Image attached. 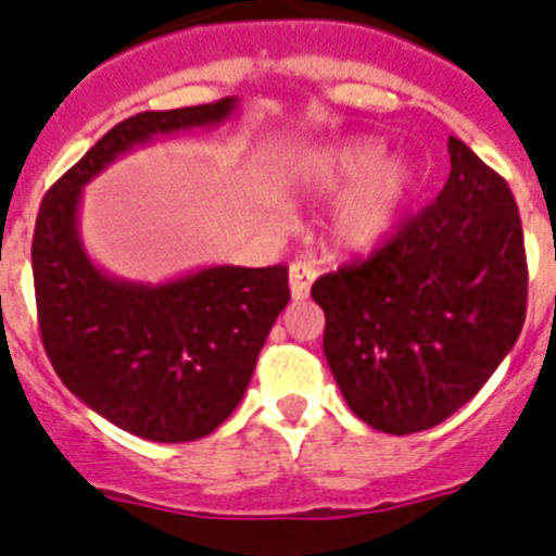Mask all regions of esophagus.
<instances>
[{"label":"esophagus","instance_id":"1","mask_svg":"<svg viewBox=\"0 0 556 556\" xmlns=\"http://www.w3.org/2000/svg\"><path fill=\"white\" fill-rule=\"evenodd\" d=\"M314 278H317V269L308 262H294L289 267V289H292L294 301H303L308 298V289H312Z\"/></svg>","mask_w":556,"mask_h":556}]
</instances>
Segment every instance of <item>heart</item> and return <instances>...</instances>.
<instances>
[{
	"mask_svg": "<svg viewBox=\"0 0 556 556\" xmlns=\"http://www.w3.org/2000/svg\"><path fill=\"white\" fill-rule=\"evenodd\" d=\"M289 186L308 198H342L328 214V239L342 253L381 248L404 217L417 186L406 159L387 161L378 139H345L308 147L289 172Z\"/></svg>",
	"mask_w": 556,
	"mask_h": 556,
	"instance_id": "obj_1",
	"label": "heart"
}]
</instances>
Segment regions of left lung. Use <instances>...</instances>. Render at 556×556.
Returning <instances> with one entry per match:
<instances>
[{
  "label": "left lung",
  "instance_id": "obj_1",
  "mask_svg": "<svg viewBox=\"0 0 556 556\" xmlns=\"http://www.w3.org/2000/svg\"><path fill=\"white\" fill-rule=\"evenodd\" d=\"M434 203L381 250L317 278L323 351L351 412L384 434L443 424L484 387L527 320V253L507 180L448 136Z\"/></svg>",
  "mask_w": 556,
  "mask_h": 556
}]
</instances>
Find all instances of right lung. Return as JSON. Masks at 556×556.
<instances>
[{"label": "right lung", "mask_w": 556, "mask_h": 556, "mask_svg": "<svg viewBox=\"0 0 556 556\" xmlns=\"http://www.w3.org/2000/svg\"><path fill=\"white\" fill-rule=\"evenodd\" d=\"M236 97L144 111L102 136L41 200L33 281L47 356L72 395L152 443L211 434L239 406L289 303L287 267H203L164 283L113 278L80 239L86 184L159 136L217 127Z\"/></svg>", "instance_id": "obj_1"}]
</instances>
